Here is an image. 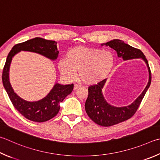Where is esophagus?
Returning <instances> with one entry per match:
<instances>
[{
  "mask_svg": "<svg viewBox=\"0 0 160 160\" xmlns=\"http://www.w3.org/2000/svg\"><path fill=\"white\" fill-rule=\"evenodd\" d=\"M80 88V85H77V84H75V85H74L73 89H74V90H76V89H78V88Z\"/></svg>",
  "mask_w": 160,
  "mask_h": 160,
  "instance_id": "esophagus-1",
  "label": "esophagus"
}]
</instances>
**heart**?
Here are the masks:
<instances>
[{
    "label": "heart",
    "instance_id": "1",
    "mask_svg": "<svg viewBox=\"0 0 160 160\" xmlns=\"http://www.w3.org/2000/svg\"><path fill=\"white\" fill-rule=\"evenodd\" d=\"M114 65V57L109 52L97 48L77 46L71 49L66 58L58 62V68L68 80H73L79 72L80 80L93 85L105 79Z\"/></svg>",
    "mask_w": 160,
    "mask_h": 160
}]
</instances>
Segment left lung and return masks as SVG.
<instances>
[{"mask_svg": "<svg viewBox=\"0 0 160 160\" xmlns=\"http://www.w3.org/2000/svg\"><path fill=\"white\" fill-rule=\"evenodd\" d=\"M109 46L117 52L119 57L125 60L142 58L147 64L149 71V81L146 89L135 101L128 106L115 107L106 102L102 94V89L106 82V79L101 81L97 85L90 86L88 89V97L85 102V110L89 118L96 124L103 127L115 125L131 118L135 114L140 106L145 94L151 83V71L148 62L144 54L139 49L132 47L124 41L118 39L112 40L101 45Z\"/></svg>", "mask_w": 160, "mask_h": 160, "instance_id": "8db88e82", "label": "left lung"}]
</instances>
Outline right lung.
Wrapping results in <instances>:
<instances>
[{
	"instance_id": "1",
	"label": "right lung",
	"mask_w": 160,
	"mask_h": 160,
	"mask_svg": "<svg viewBox=\"0 0 160 160\" xmlns=\"http://www.w3.org/2000/svg\"><path fill=\"white\" fill-rule=\"evenodd\" d=\"M22 50L36 52L52 60H55L59 54L57 42L42 38H35L15 45L8 55L2 74V84L14 108L28 120L36 122H46L53 118L59 112V103L72 92L73 84L66 85L55 84L50 93L40 101L30 102L22 99L14 92L9 81L11 61L14 55Z\"/></svg>"
}]
</instances>
